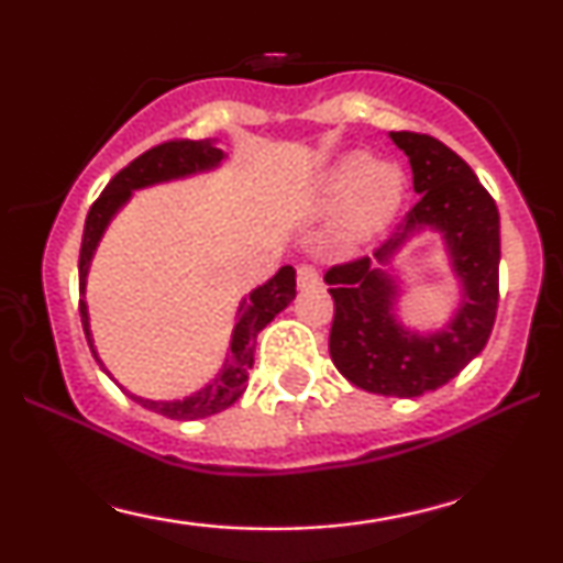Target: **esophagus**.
<instances>
[{
    "label": "esophagus",
    "mask_w": 563,
    "mask_h": 563,
    "mask_svg": "<svg viewBox=\"0 0 563 563\" xmlns=\"http://www.w3.org/2000/svg\"><path fill=\"white\" fill-rule=\"evenodd\" d=\"M296 280H299V288H314L320 283V269L312 267V264H299Z\"/></svg>",
    "instance_id": "34e87169"
}]
</instances>
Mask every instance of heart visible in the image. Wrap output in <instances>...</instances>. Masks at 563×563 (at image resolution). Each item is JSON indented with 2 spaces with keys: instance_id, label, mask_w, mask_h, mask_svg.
Wrapping results in <instances>:
<instances>
[{
  "instance_id": "obj_1",
  "label": "heart",
  "mask_w": 563,
  "mask_h": 563,
  "mask_svg": "<svg viewBox=\"0 0 563 563\" xmlns=\"http://www.w3.org/2000/svg\"><path fill=\"white\" fill-rule=\"evenodd\" d=\"M405 198V177L394 164H373L365 153L341 158L318 179L312 192L314 211H333L335 238L360 245L376 238L391 222Z\"/></svg>"
}]
</instances>
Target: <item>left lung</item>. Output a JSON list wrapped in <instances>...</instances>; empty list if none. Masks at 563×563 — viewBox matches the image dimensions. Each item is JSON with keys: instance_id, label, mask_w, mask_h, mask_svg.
<instances>
[{"instance_id": "8db88e82", "label": "left lung", "mask_w": 563, "mask_h": 563, "mask_svg": "<svg viewBox=\"0 0 563 563\" xmlns=\"http://www.w3.org/2000/svg\"><path fill=\"white\" fill-rule=\"evenodd\" d=\"M389 137L410 161L412 187L421 198L376 260L389 264L407 238L437 230L461 280V307L442 331H407L394 314L399 294L389 273L373 267L371 256L335 264L325 273L335 303L328 349L341 376L360 389L421 397L455 378L493 333L500 296V214L471 166L444 142L418 132Z\"/></svg>"}]
</instances>
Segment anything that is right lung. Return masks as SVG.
<instances>
[{
	"instance_id": "obj_1",
	"label": "right lung",
	"mask_w": 563,
	"mask_h": 563,
	"mask_svg": "<svg viewBox=\"0 0 563 563\" xmlns=\"http://www.w3.org/2000/svg\"><path fill=\"white\" fill-rule=\"evenodd\" d=\"M224 161V153L219 151L211 140H169L161 142V145L151 147L142 156H137L132 164L124 166L111 183L106 185V190L100 192V198L95 200L92 209H89L87 222H84V238H81V254H79V312H81V325L87 333L89 349H92L95 360L100 363L95 352L92 333H89V312L87 301H84V290H87V273L89 262H92L97 243H100L102 232H106L108 222H111L115 211L132 198V190L140 187H151L158 183H169V179H183L190 174L209 172ZM296 296V269L294 267H280L275 277H269L264 286L251 290L249 296L238 307V322L235 331H232L230 352L224 360L222 371L217 373V378L209 386L190 394L185 399H174V402H158V399H145L137 394L126 391L134 402H140L147 410L161 412V416L172 418V421H196V418H209L217 412L228 410L238 397L245 391V380H249V371L254 365V346L256 335L267 322H273L277 312L288 307ZM102 367V363H100ZM106 371V367H102ZM108 373V371H106Z\"/></svg>"
}]
</instances>
